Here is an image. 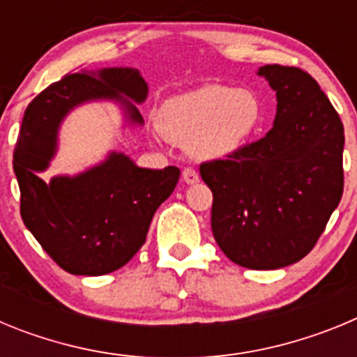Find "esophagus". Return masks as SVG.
Wrapping results in <instances>:
<instances>
[{"mask_svg":"<svg viewBox=\"0 0 357 357\" xmlns=\"http://www.w3.org/2000/svg\"><path fill=\"white\" fill-rule=\"evenodd\" d=\"M182 178H184L185 184H197V182L200 181V176H198L197 169L195 168H184V172H182Z\"/></svg>","mask_w":357,"mask_h":357,"instance_id":"34e87169","label":"esophagus"}]
</instances>
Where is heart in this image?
Here are the masks:
<instances>
[{
    "mask_svg": "<svg viewBox=\"0 0 357 357\" xmlns=\"http://www.w3.org/2000/svg\"><path fill=\"white\" fill-rule=\"evenodd\" d=\"M160 125L198 159L216 160L247 146L263 125L257 94L229 85H204L166 102Z\"/></svg>",
    "mask_w": 357,
    "mask_h": 357,
    "instance_id": "obj_1",
    "label": "heart"
}]
</instances>
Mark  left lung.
Listing matches in <instances>:
<instances>
[{"instance_id": "8db88e82", "label": "left lung", "mask_w": 357, "mask_h": 357, "mask_svg": "<svg viewBox=\"0 0 357 357\" xmlns=\"http://www.w3.org/2000/svg\"><path fill=\"white\" fill-rule=\"evenodd\" d=\"M277 96L272 130L200 166L213 191L211 229L232 263L277 270L313 250L343 195V123L309 73L263 66Z\"/></svg>"}]
</instances>
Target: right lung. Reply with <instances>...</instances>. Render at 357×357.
<instances>
[{
  "label": "right lung",
  "mask_w": 357,
  "mask_h": 357,
  "mask_svg": "<svg viewBox=\"0 0 357 357\" xmlns=\"http://www.w3.org/2000/svg\"><path fill=\"white\" fill-rule=\"evenodd\" d=\"M146 96L148 85L137 69L107 68L66 75L24 110L14 150L21 218L44 252L73 275H105L125 266L146 241L151 218L173 193L181 169L139 168L125 153L112 151L87 172L53 176L50 184L39 173L55 155L59 128L69 110L114 100L128 123L143 125L130 100L143 103Z\"/></svg>",
  "instance_id": "add662e5"
}]
</instances>
